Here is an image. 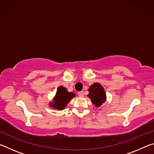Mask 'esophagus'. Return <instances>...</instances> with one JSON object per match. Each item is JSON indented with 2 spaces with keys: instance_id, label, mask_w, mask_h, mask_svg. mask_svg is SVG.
<instances>
[{
  "instance_id": "1",
  "label": "esophagus",
  "mask_w": 154,
  "mask_h": 154,
  "mask_svg": "<svg viewBox=\"0 0 154 154\" xmlns=\"http://www.w3.org/2000/svg\"><path fill=\"white\" fill-rule=\"evenodd\" d=\"M78 96H79V97H83V96H84V93H83V91H81V92H78Z\"/></svg>"
}]
</instances>
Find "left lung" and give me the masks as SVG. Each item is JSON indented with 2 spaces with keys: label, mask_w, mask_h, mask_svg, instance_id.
<instances>
[{
  "label": "left lung",
  "mask_w": 154,
  "mask_h": 154,
  "mask_svg": "<svg viewBox=\"0 0 154 154\" xmlns=\"http://www.w3.org/2000/svg\"><path fill=\"white\" fill-rule=\"evenodd\" d=\"M88 97L91 99L92 104L96 107H99L105 102L106 96L103 87L99 83H94L89 89Z\"/></svg>",
  "instance_id": "obj_1"
}]
</instances>
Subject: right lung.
<instances>
[{
    "instance_id": "add662e5",
    "label": "right lung",
    "mask_w": 154,
    "mask_h": 154,
    "mask_svg": "<svg viewBox=\"0 0 154 154\" xmlns=\"http://www.w3.org/2000/svg\"><path fill=\"white\" fill-rule=\"evenodd\" d=\"M75 96V93L68 92L66 88L61 85L57 90L55 97L53 99V102H50L49 106L58 110H63L66 106L67 104Z\"/></svg>"
}]
</instances>
